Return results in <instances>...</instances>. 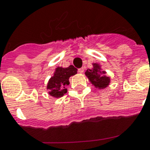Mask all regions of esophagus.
I'll list each match as a JSON object with an SVG mask.
<instances>
[{
  "mask_svg": "<svg viewBox=\"0 0 150 150\" xmlns=\"http://www.w3.org/2000/svg\"><path fill=\"white\" fill-rule=\"evenodd\" d=\"M78 72L80 74H83V68H80V69H78Z\"/></svg>",
  "mask_w": 150,
  "mask_h": 150,
  "instance_id": "34e87169",
  "label": "esophagus"
}]
</instances>
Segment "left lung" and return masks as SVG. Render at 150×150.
<instances>
[{"label":"left lung","instance_id":"left-lung-1","mask_svg":"<svg viewBox=\"0 0 150 150\" xmlns=\"http://www.w3.org/2000/svg\"><path fill=\"white\" fill-rule=\"evenodd\" d=\"M93 69H88L85 72L86 76H88L95 87L103 89L109 84L110 77L105 76V71L102 72V74H98V71L100 70V67L98 65L93 64Z\"/></svg>","mask_w":150,"mask_h":150}]
</instances>
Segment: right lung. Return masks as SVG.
<instances>
[{
	"mask_svg": "<svg viewBox=\"0 0 150 150\" xmlns=\"http://www.w3.org/2000/svg\"><path fill=\"white\" fill-rule=\"evenodd\" d=\"M76 70L77 69L72 65L67 68H57L54 76L51 77L47 83V89L49 90L50 95L55 98H59L67 93L66 87L69 83V76L76 74L77 73Z\"/></svg>",
	"mask_w": 150,
	"mask_h": 150,
	"instance_id": "1",
	"label": "right lung"
}]
</instances>
